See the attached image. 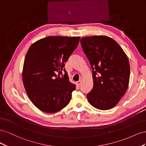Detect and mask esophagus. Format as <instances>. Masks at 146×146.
<instances>
[{
  "label": "esophagus",
  "instance_id": "1",
  "mask_svg": "<svg viewBox=\"0 0 146 146\" xmlns=\"http://www.w3.org/2000/svg\"><path fill=\"white\" fill-rule=\"evenodd\" d=\"M76 84H77V85H78V86H80L81 85V84H82V80H78V82H76Z\"/></svg>",
  "mask_w": 146,
  "mask_h": 146
}]
</instances>
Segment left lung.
<instances>
[{
    "label": "left lung",
    "instance_id": "obj_1",
    "mask_svg": "<svg viewBox=\"0 0 146 146\" xmlns=\"http://www.w3.org/2000/svg\"><path fill=\"white\" fill-rule=\"evenodd\" d=\"M80 43L92 69L93 88L86 96L88 100L98 109L111 108L129 86V59L121 46L108 36L82 38Z\"/></svg>",
    "mask_w": 146,
    "mask_h": 146
}]
</instances>
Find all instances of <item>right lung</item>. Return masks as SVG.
Wrapping results in <instances>:
<instances>
[{
  "mask_svg": "<svg viewBox=\"0 0 146 146\" xmlns=\"http://www.w3.org/2000/svg\"><path fill=\"white\" fill-rule=\"evenodd\" d=\"M80 38L48 36L30 47L24 63L23 83L29 99L41 111L56 113L69 103L76 85L69 82L64 66Z\"/></svg>",
  "mask_w": 146,
  "mask_h": 146,
  "instance_id": "right-lung-1",
  "label": "right lung"
}]
</instances>
